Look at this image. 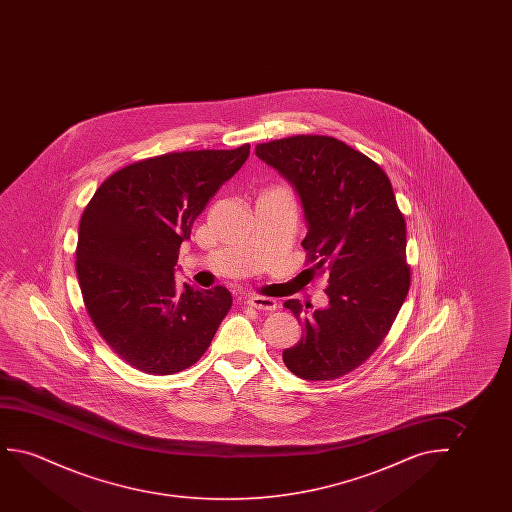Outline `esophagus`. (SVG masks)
Returning <instances> with one entry per match:
<instances>
[{
	"instance_id": "34e87169",
	"label": "esophagus",
	"mask_w": 512,
	"mask_h": 512,
	"mask_svg": "<svg viewBox=\"0 0 512 512\" xmlns=\"http://www.w3.org/2000/svg\"><path fill=\"white\" fill-rule=\"evenodd\" d=\"M246 302L252 308L260 309V311H274V309L278 308V302L271 299V297H264V295H252V297H248Z\"/></svg>"
}]
</instances>
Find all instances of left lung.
<instances>
[{"mask_svg": "<svg viewBox=\"0 0 512 512\" xmlns=\"http://www.w3.org/2000/svg\"><path fill=\"white\" fill-rule=\"evenodd\" d=\"M255 154L294 187L308 225V262L329 273L325 308L283 304L302 325L283 362L309 381L341 378L371 357L409 292L406 220L392 183L367 155L330 136L260 143Z\"/></svg>", "mask_w": 512, "mask_h": 512, "instance_id": "left-lung-1", "label": "left lung"}]
</instances>
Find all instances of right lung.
<instances>
[{"label": "right lung", "mask_w": 512, "mask_h": 512, "mask_svg": "<svg viewBox=\"0 0 512 512\" xmlns=\"http://www.w3.org/2000/svg\"><path fill=\"white\" fill-rule=\"evenodd\" d=\"M248 155L246 143L134 162L87 204L77 246L85 308L134 369L166 376L196 364L231 309L227 288L176 287V262L197 215Z\"/></svg>", "instance_id": "1"}]
</instances>
